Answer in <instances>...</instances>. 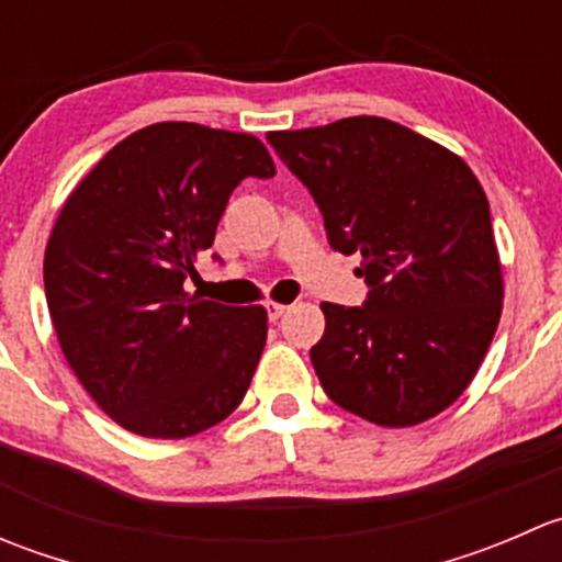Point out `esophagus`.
<instances>
[{"label":"esophagus","mask_w":562,"mask_h":562,"mask_svg":"<svg viewBox=\"0 0 562 562\" xmlns=\"http://www.w3.org/2000/svg\"><path fill=\"white\" fill-rule=\"evenodd\" d=\"M266 313H269V321L274 323V321H280L282 317V313H285V304H280V302H266Z\"/></svg>","instance_id":"esophagus-1"}]
</instances>
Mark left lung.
I'll return each instance as SVG.
<instances>
[{
	"label": "left lung",
	"mask_w": 562,
	"mask_h": 562,
	"mask_svg": "<svg viewBox=\"0 0 562 562\" xmlns=\"http://www.w3.org/2000/svg\"><path fill=\"white\" fill-rule=\"evenodd\" d=\"M313 192L328 245L361 252V307L323 302L310 350L328 400L413 427L459 400L503 310L490 201L462 157L381 116L266 135Z\"/></svg>",
	"instance_id": "1"
}]
</instances>
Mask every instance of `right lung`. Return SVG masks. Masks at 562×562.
Wrapping results in <instances>:
<instances>
[{
	"instance_id": "obj_1",
	"label": "right lung",
	"mask_w": 562,
	"mask_h": 562,
	"mask_svg": "<svg viewBox=\"0 0 562 562\" xmlns=\"http://www.w3.org/2000/svg\"><path fill=\"white\" fill-rule=\"evenodd\" d=\"M255 135L160 122L119 140L61 206L43 260L61 353L81 386L144 438L214 427L245 400L263 307L184 291L241 179H271Z\"/></svg>"
}]
</instances>
